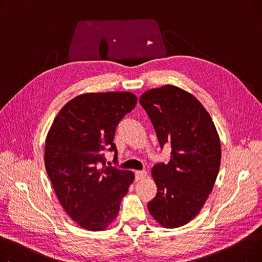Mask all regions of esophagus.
I'll return each mask as SVG.
<instances>
[{
	"instance_id": "1",
	"label": "esophagus",
	"mask_w": 262,
	"mask_h": 262,
	"mask_svg": "<svg viewBox=\"0 0 262 262\" xmlns=\"http://www.w3.org/2000/svg\"><path fill=\"white\" fill-rule=\"evenodd\" d=\"M135 176H136V180L137 181L142 180V178H144L146 176V172L145 171H136L135 172Z\"/></svg>"
}]
</instances>
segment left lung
<instances>
[{"mask_svg": "<svg viewBox=\"0 0 262 262\" xmlns=\"http://www.w3.org/2000/svg\"><path fill=\"white\" fill-rule=\"evenodd\" d=\"M139 103L160 147L172 148L168 162L153 167L157 194L148 202V211L164 227L183 226L200 212L215 183L221 163L219 135L203 105L181 88L147 90Z\"/></svg>", "mask_w": 262, "mask_h": 262, "instance_id": "obj_1", "label": "left lung"}]
</instances>
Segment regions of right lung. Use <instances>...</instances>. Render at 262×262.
Wrapping results in <instances>:
<instances>
[{
	"mask_svg": "<svg viewBox=\"0 0 262 262\" xmlns=\"http://www.w3.org/2000/svg\"><path fill=\"white\" fill-rule=\"evenodd\" d=\"M137 104L130 92L86 93L68 102L46 140L45 162L60 204L81 227L105 229L117 217L134 181L132 171L106 166L105 152L118 150L116 128Z\"/></svg>",
	"mask_w": 262,
	"mask_h": 262,
	"instance_id": "right-lung-1",
	"label": "right lung"
}]
</instances>
